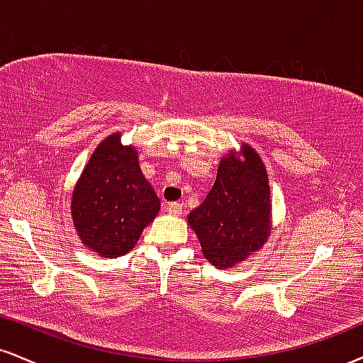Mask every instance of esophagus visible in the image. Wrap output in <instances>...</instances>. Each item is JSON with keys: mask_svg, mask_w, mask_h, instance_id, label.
<instances>
[{"mask_svg": "<svg viewBox=\"0 0 363 363\" xmlns=\"http://www.w3.org/2000/svg\"><path fill=\"white\" fill-rule=\"evenodd\" d=\"M167 211L170 215H181L184 211V205L182 203H170L167 205Z\"/></svg>", "mask_w": 363, "mask_h": 363, "instance_id": "34e87169", "label": "esophagus"}]
</instances>
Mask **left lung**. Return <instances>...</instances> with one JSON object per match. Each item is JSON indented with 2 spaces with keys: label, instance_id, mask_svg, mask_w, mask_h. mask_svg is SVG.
I'll return each mask as SVG.
<instances>
[{
  "label": "left lung",
  "instance_id": "1",
  "mask_svg": "<svg viewBox=\"0 0 363 363\" xmlns=\"http://www.w3.org/2000/svg\"><path fill=\"white\" fill-rule=\"evenodd\" d=\"M244 160L222 158L211 191L189 213L203 254L216 268H232L259 251L269 235V186L259 155L244 145Z\"/></svg>",
  "mask_w": 363,
  "mask_h": 363
}]
</instances>
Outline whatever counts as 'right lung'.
I'll list each match as a JSON object with an SVG mask.
<instances>
[{
  "label": "right lung",
  "instance_id": "obj_1",
  "mask_svg": "<svg viewBox=\"0 0 363 363\" xmlns=\"http://www.w3.org/2000/svg\"><path fill=\"white\" fill-rule=\"evenodd\" d=\"M158 210L160 199L140 170L136 150L123 147L119 135L104 140L73 193L72 215L82 242L104 257L123 256Z\"/></svg>",
  "mask_w": 363,
  "mask_h": 363
}]
</instances>
